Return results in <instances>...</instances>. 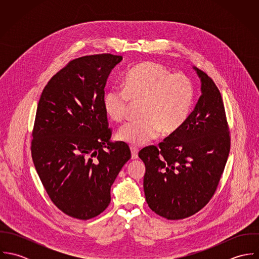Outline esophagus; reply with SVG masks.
<instances>
[{
    "label": "esophagus",
    "mask_w": 259,
    "mask_h": 259,
    "mask_svg": "<svg viewBox=\"0 0 259 259\" xmlns=\"http://www.w3.org/2000/svg\"><path fill=\"white\" fill-rule=\"evenodd\" d=\"M131 151H132V158L137 159L138 156H139V148H136V147H132Z\"/></svg>",
    "instance_id": "esophagus-1"
}]
</instances>
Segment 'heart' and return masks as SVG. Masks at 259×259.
<instances>
[{"label":"heart","mask_w":259,"mask_h":259,"mask_svg":"<svg viewBox=\"0 0 259 259\" xmlns=\"http://www.w3.org/2000/svg\"><path fill=\"white\" fill-rule=\"evenodd\" d=\"M194 87L185 74L172 72L162 64L145 62L134 67L124 78V90L111 89L104 98V108L113 121L124 118L130 103L142 102V118L124 123L116 138L123 143L143 146L161 133L171 136L188 119Z\"/></svg>","instance_id":"obj_1"}]
</instances>
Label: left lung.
Wrapping results in <instances>:
<instances>
[{"mask_svg": "<svg viewBox=\"0 0 259 259\" xmlns=\"http://www.w3.org/2000/svg\"><path fill=\"white\" fill-rule=\"evenodd\" d=\"M194 70L201 80V96L185 125L158 147L139 152L146 164L144 189L148 206L169 221L189 218L208 203L230 149L221 92L206 73Z\"/></svg>", "mask_w": 259, "mask_h": 259, "instance_id": "8db88e82", "label": "left lung"}]
</instances>
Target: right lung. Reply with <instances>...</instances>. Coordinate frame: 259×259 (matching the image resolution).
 <instances>
[{
    "instance_id": "1",
    "label": "right lung",
    "mask_w": 259,
    "mask_h": 259,
    "mask_svg": "<svg viewBox=\"0 0 259 259\" xmlns=\"http://www.w3.org/2000/svg\"><path fill=\"white\" fill-rule=\"evenodd\" d=\"M121 56L100 54L69 62L47 83L37 104L31 151L39 180L67 215L91 220L111 202V186L131 158L111 143L105 87Z\"/></svg>"
}]
</instances>
